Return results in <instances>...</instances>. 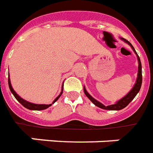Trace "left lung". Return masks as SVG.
I'll list each match as a JSON object with an SVG mask.
<instances>
[{
  "mask_svg": "<svg viewBox=\"0 0 153 153\" xmlns=\"http://www.w3.org/2000/svg\"><path fill=\"white\" fill-rule=\"evenodd\" d=\"M120 39L123 40V42L128 44L129 46H130V47L132 48L133 51H134V53H135V54L137 55V61H138V73H137V77L136 82H135V84H134V87L132 88L131 90H130L124 97L122 98L121 100H118L115 103L109 105V106H105V105H103L100 102H99L98 100H96V99H94V98L87 91L85 87L84 86V94L86 95L87 97L88 98L89 100H91V102H93V104L96 105V107L104 110H109V111H120V110L125 108L127 105L129 104V102L134 100V97L137 96V94L138 93L140 89V87H141V84H142V71H141V62H140V57L137 55V53L135 49L134 48V46H132V44L130 43L129 41H127L126 39H123V38H120Z\"/></svg>",
  "mask_w": 153,
  "mask_h": 153,
  "instance_id": "left-lung-1",
  "label": "left lung"
}]
</instances>
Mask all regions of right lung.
<instances>
[{"mask_svg":"<svg viewBox=\"0 0 153 153\" xmlns=\"http://www.w3.org/2000/svg\"><path fill=\"white\" fill-rule=\"evenodd\" d=\"M8 87H9V89H10L11 92L13 94V96H15V98L18 100V102H20V103H21L24 107H26L27 109L31 110V111H42V110H45L46 109V108H48L49 107H51V105H52V104H36V103H33V102H28V101H27V100L22 99V98L14 91V89L13 88L12 84H11V80H10V78H9V76H8ZM62 92H63V84H62V91H61V93L59 94V96H57L55 100H53V103H54V102H55L58 99H59L60 96H62Z\"/></svg>","mask_w":153,"mask_h":153,"instance_id":"add662e5","label":"right lung"}]
</instances>
